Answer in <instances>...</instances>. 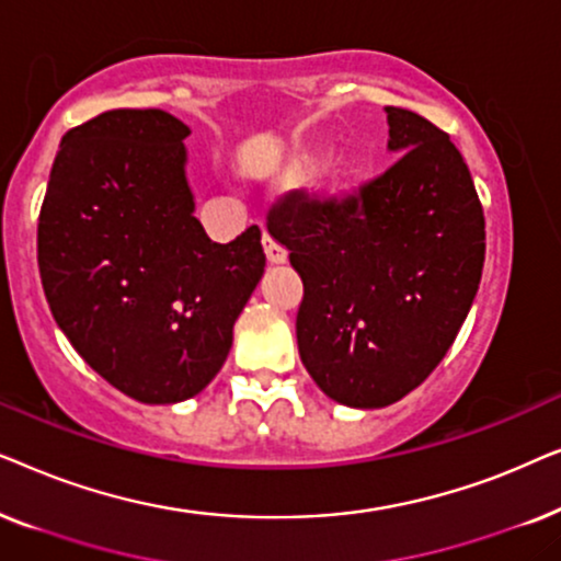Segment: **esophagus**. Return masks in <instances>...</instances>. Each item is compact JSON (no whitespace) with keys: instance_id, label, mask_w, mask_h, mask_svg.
I'll list each match as a JSON object with an SVG mask.
<instances>
[{"instance_id":"34e87169","label":"esophagus","mask_w":561,"mask_h":561,"mask_svg":"<svg viewBox=\"0 0 561 561\" xmlns=\"http://www.w3.org/2000/svg\"><path fill=\"white\" fill-rule=\"evenodd\" d=\"M263 248H265L267 263H271V265H283V263H286V260H288L286 248L275 242L271 234H263Z\"/></svg>"}]
</instances>
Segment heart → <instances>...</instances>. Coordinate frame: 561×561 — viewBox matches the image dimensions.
<instances>
[{
  "mask_svg": "<svg viewBox=\"0 0 561 561\" xmlns=\"http://www.w3.org/2000/svg\"><path fill=\"white\" fill-rule=\"evenodd\" d=\"M355 173H357V165H355V163H347V165H344L342 175H347V179H350V175H355Z\"/></svg>",
  "mask_w": 561,
  "mask_h": 561,
  "instance_id": "1",
  "label": "heart"
}]
</instances>
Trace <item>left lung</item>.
Masks as SVG:
<instances>
[{
    "label": "left lung",
    "instance_id": "1",
    "mask_svg": "<svg viewBox=\"0 0 561 561\" xmlns=\"http://www.w3.org/2000/svg\"><path fill=\"white\" fill-rule=\"evenodd\" d=\"M401 158L347 196L296 188L267 211L304 280L298 355L352 409H382L442 363L485 263V217L447 133L386 106Z\"/></svg>",
    "mask_w": 561,
    "mask_h": 561
}]
</instances>
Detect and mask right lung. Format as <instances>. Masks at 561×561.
Masks as SVG:
<instances>
[{
  "instance_id": "obj_1",
  "label": "right lung",
  "mask_w": 561,
  "mask_h": 561,
  "mask_svg": "<svg viewBox=\"0 0 561 561\" xmlns=\"http://www.w3.org/2000/svg\"><path fill=\"white\" fill-rule=\"evenodd\" d=\"M186 135L163 110H112L68 129L37 219L53 319L91 370L140 403L209 386L265 267L257 225L219 244L194 217Z\"/></svg>"
}]
</instances>
